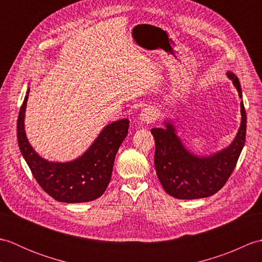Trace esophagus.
I'll return each mask as SVG.
<instances>
[{
    "label": "esophagus",
    "instance_id": "obj_1",
    "mask_svg": "<svg viewBox=\"0 0 262 262\" xmlns=\"http://www.w3.org/2000/svg\"><path fill=\"white\" fill-rule=\"evenodd\" d=\"M158 118V110L154 107H147L143 109L140 114V119L144 124H151L155 119Z\"/></svg>",
    "mask_w": 262,
    "mask_h": 262
}]
</instances>
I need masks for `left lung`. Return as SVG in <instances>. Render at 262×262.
Returning <instances> with one entry per match:
<instances>
[{
    "label": "left lung",
    "mask_w": 262,
    "mask_h": 262,
    "mask_svg": "<svg viewBox=\"0 0 262 262\" xmlns=\"http://www.w3.org/2000/svg\"><path fill=\"white\" fill-rule=\"evenodd\" d=\"M242 98L240 81L229 72ZM241 126L230 146L210 157L190 153L176 134L174 126L165 121V128H153L155 140L154 165L166 193L178 199H198L216 193L229 180L246 143L247 115L241 102Z\"/></svg>",
    "instance_id": "obj_1"
}]
</instances>
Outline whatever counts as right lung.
I'll list each match as a JSON object with an SVG mask.
<instances>
[{"label":"right lung","mask_w":262,"mask_h":262,"mask_svg":"<svg viewBox=\"0 0 262 262\" xmlns=\"http://www.w3.org/2000/svg\"><path fill=\"white\" fill-rule=\"evenodd\" d=\"M29 89L18 117V144L31 173L43 191L62 203H85L102 196L107 189L117 151L128 134L129 120L105 126L90 148L71 162H49L35 152L25 132V111Z\"/></svg>","instance_id":"1"}]
</instances>
